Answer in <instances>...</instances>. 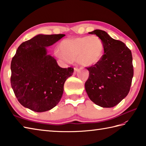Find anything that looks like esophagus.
<instances>
[{"label":"esophagus","instance_id":"34e87169","mask_svg":"<svg viewBox=\"0 0 146 146\" xmlns=\"http://www.w3.org/2000/svg\"><path fill=\"white\" fill-rule=\"evenodd\" d=\"M79 71V69L78 68H76V67H75V68H74V73H76V72H78V71Z\"/></svg>","mask_w":146,"mask_h":146}]
</instances>
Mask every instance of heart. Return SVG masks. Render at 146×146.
Wrapping results in <instances>:
<instances>
[{
    "label": "heart",
    "mask_w": 146,
    "mask_h": 146,
    "mask_svg": "<svg viewBox=\"0 0 146 146\" xmlns=\"http://www.w3.org/2000/svg\"><path fill=\"white\" fill-rule=\"evenodd\" d=\"M60 49L54 54L59 59L70 62L76 59L85 66H92L98 63L103 56L104 43L97 36H83L62 41Z\"/></svg>",
    "instance_id": "heart-1"
}]
</instances>
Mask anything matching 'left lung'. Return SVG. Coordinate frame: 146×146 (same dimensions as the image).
<instances>
[{"mask_svg": "<svg viewBox=\"0 0 146 146\" xmlns=\"http://www.w3.org/2000/svg\"><path fill=\"white\" fill-rule=\"evenodd\" d=\"M104 43V54L98 63L87 68L85 90L96 105L110 108L119 104L130 91L134 75L131 51L123 42L111 38L104 31L88 33Z\"/></svg>", "mask_w": 146, "mask_h": 146, "instance_id": "left-lung-1", "label": "left lung"}]
</instances>
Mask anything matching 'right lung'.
I'll return each mask as SVG.
<instances>
[{
    "label": "right lung",
    "instance_id": "right-lung-1",
    "mask_svg": "<svg viewBox=\"0 0 146 146\" xmlns=\"http://www.w3.org/2000/svg\"><path fill=\"white\" fill-rule=\"evenodd\" d=\"M64 36L38 35L18 47L11 61V83L15 97L24 107L42 112L60 102L64 82L74 69L59 66L46 48Z\"/></svg>",
    "mask_w": 146,
    "mask_h": 146
}]
</instances>
